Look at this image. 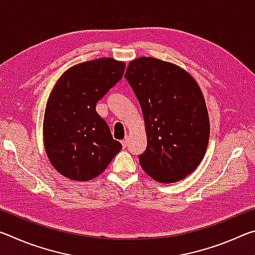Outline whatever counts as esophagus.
Returning <instances> with one entry per match:
<instances>
[{"mask_svg":"<svg viewBox=\"0 0 255 255\" xmlns=\"http://www.w3.org/2000/svg\"><path fill=\"white\" fill-rule=\"evenodd\" d=\"M122 144H123L124 147H127V145H128V139H127V138H125V139L122 140Z\"/></svg>","mask_w":255,"mask_h":255,"instance_id":"1","label":"esophagus"}]
</instances>
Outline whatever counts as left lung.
<instances>
[{
    "label": "left lung",
    "instance_id": "left-lung-1",
    "mask_svg": "<svg viewBox=\"0 0 255 255\" xmlns=\"http://www.w3.org/2000/svg\"><path fill=\"white\" fill-rule=\"evenodd\" d=\"M125 77L139 102L147 147L143 170L157 182L173 183L192 173L209 140V117L196 80L175 64L154 57L131 60Z\"/></svg>",
    "mask_w": 255,
    "mask_h": 255
}]
</instances>
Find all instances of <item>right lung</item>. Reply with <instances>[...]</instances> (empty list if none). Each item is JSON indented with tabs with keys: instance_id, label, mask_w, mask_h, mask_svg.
I'll return each mask as SVG.
<instances>
[{
	"instance_id": "obj_1",
	"label": "right lung",
	"mask_w": 255,
	"mask_h": 255,
	"mask_svg": "<svg viewBox=\"0 0 255 255\" xmlns=\"http://www.w3.org/2000/svg\"><path fill=\"white\" fill-rule=\"evenodd\" d=\"M125 67L110 57L89 60L68 68L56 82L46 106L44 145L51 165L65 178H97L123 148L96 106L122 80Z\"/></svg>"
}]
</instances>
